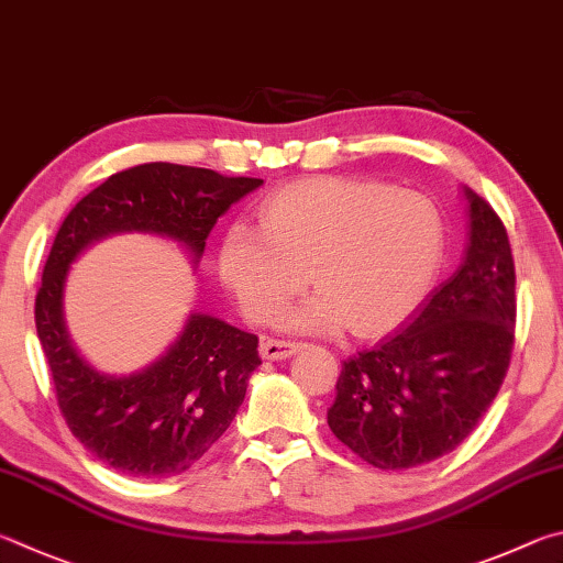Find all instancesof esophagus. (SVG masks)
I'll list each match as a JSON object with an SVG mask.
<instances>
[{"label": "esophagus", "mask_w": 563, "mask_h": 563, "mask_svg": "<svg viewBox=\"0 0 563 563\" xmlns=\"http://www.w3.org/2000/svg\"><path fill=\"white\" fill-rule=\"evenodd\" d=\"M260 351H262V358H266V361H284V358L294 356V353H299L301 343L279 341V339H264Z\"/></svg>", "instance_id": "obj_1"}]
</instances>
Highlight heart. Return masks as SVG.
<instances>
[{"mask_svg": "<svg viewBox=\"0 0 563 563\" xmlns=\"http://www.w3.org/2000/svg\"><path fill=\"white\" fill-rule=\"evenodd\" d=\"M445 217L418 190L351 177H309L260 205V232L227 230L217 266L242 311L272 323L311 284L319 289L289 321L299 329L349 327L356 336L398 329L435 282Z\"/></svg>", "mask_w": 563, "mask_h": 563, "instance_id": "b5f03b06", "label": "heart"}]
</instances>
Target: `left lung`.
<instances>
[{
	"label": "left lung",
	"instance_id": "1",
	"mask_svg": "<svg viewBox=\"0 0 563 563\" xmlns=\"http://www.w3.org/2000/svg\"><path fill=\"white\" fill-rule=\"evenodd\" d=\"M465 262L406 327L343 361L329 428L378 470H410L455 450L507 376L515 346V260L505 224L465 187Z\"/></svg>",
	"mask_w": 563,
	"mask_h": 563
}]
</instances>
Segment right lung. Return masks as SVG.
<instances>
[{
    "label": "right lung",
    "instance_id": "add662e5",
    "mask_svg": "<svg viewBox=\"0 0 563 563\" xmlns=\"http://www.w3.org/2000/svg\"><path fill=\"white\" fill-rule=\"evenodd\" d=\"M260 185V177L145 163L108 177L58 227L36 291V333L68 430L93 457L128 477L180 475L222 438L242 406L246 380L262 363L260 339L195 311L151 366L108 376L88 366L68 339V266L86 246L121 232L167 236L197 264L217 217Z\"/></svg>",
    "mask_w": 563,
    "mask_h": 563
}]
</instances>
